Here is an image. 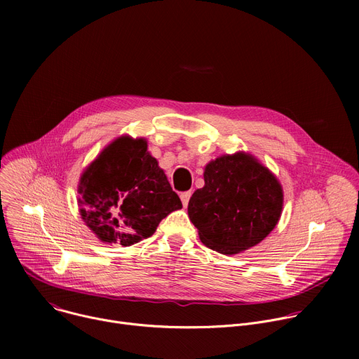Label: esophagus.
I'll use <instances>...</instances> for the list:
<instances>
[{"label":"esophagus","mask_w":359,"mask_h":359,"mask_svg":"<svg viewBox=\"0 0 359 359\" xmlns=\"http://www.w3.org/2000/svg\"><path fill=\"white\" fill-rule=\"evenodd\" d=\"M190 196H191V191H183V193L180 194V200H182V203H183V206H184V208H187L189 200H190Z\"/></svg>","instance_id":"esophagus-1"}]
</instances>
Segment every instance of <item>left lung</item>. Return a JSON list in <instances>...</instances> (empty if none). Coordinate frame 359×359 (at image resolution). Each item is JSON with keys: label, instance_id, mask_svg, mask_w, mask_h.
<instances>
[{"label": "left lung", "instance_id": "8db88e82", "mask_svg": "<svg viewBox=\"0 0 359 359\" xmlns=\"http://www.w3.org/2000/svg\"><path fill=\"white\" fill-rule=\"evenodd\" d=\"M283 189L245 153L222 156L204 169V186L189 200V217L204 245L236 254L259 244L278 223Z\"/></svg>", "mask_w": 359, "mask_h": 359}]
</instances>
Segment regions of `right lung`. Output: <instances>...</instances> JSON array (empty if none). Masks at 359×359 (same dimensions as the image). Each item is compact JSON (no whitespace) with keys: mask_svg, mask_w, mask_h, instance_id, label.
<instances>
[{"mask_svg":"<svg viewBox=\"0 0 359 359\" xmlns=\"http://www.w3.org/2000/svg\"><path fill=\"white\" fill-rule=\"evenodd\" d=\"M79 194L86 226L99 240L125 247L150 237L169 213L182 209L146 140L129 136L114 140L88 166Z\"/></svg>","mask_w":359,"mask_h":359,"instance_id":"obj_1","label":"right lung"}]
</instances>
